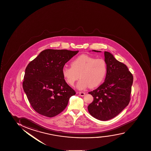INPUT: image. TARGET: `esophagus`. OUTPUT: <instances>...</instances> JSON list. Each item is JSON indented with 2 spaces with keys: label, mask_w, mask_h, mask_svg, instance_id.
Here are the masks:
<instances>
[{
  "label": "esophagus",
  "mask_w": 151,
  "mask_h": 151,
  "mask_svg": "<svg viewBox=\"0 0 151 151\" xmlns=\"http://www.w3.org/2000/svg\"><path fill=\"white\" fill-rule=\"evenodd\" d=\"M79 94H80V96L82 97L84 96L86 94L85 93L83 92H80L79 93Z\"/></svg>",
  "instance_id": "obj_1"
}]
</instances>
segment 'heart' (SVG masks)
I'll list each match as a JSON object with an SVG mask.
<instances>
[{
	"instance_id": "1",
	"label": "heart",
	"mask_w": 151,
	"mask_h": 151,
	"mask_svg": "<svg viewBox=\"0 0 151 151\" xmlns=\"http://www.w3.org/2000/svg\"><path fill=\"white\" fill-rule=\"evenodd\" d=\"M62 76L67 84L73 86L79 78L77 88L84 90L100 85L106 78L107 65L105 60L87 55H81L71 62V66L62 68Z\"/></svg>"
}]
</instances>
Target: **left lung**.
I'll return each mask as SVG.
<instances>
[{
  "label": "left lung",
  "mask_w": 151,
  "mask_h": 151,
  "mask_svg": "<svg viewBox=\"0 0 151 151\" xmlns=\"http://www.w3.org/2000/svg\"><path fill=\"white\" fill-rule=\"evenodd\" d=\"M104 57L107 65L106 79L99 87L89 92L94 100L88 106L90 114L101 121L114 118L128 105L133 81L125 64L108 52H104Z\"/></svg>",
  "instance_id": "8db88e82"
}]
</instances>
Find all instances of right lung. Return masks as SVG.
I'll return each mask as SVG.
<instances>
[{
	"label": "right lung",
	"mask_w": 151,
	"mask_h": 151,
	"mask_svg": "<svg viewBox=\"0 0 151 151\" xmlns=\"http://www.w3.org/2000/svg\"><path fill=\"white\" fill-rule=\"evenodd\" d=\"M78 51L47 49L26 67L23 88L31 106L40 114L53 117L65 109L76 93L66 83L62 70Z\"/></svg>",
	"instance_id": "obj_1"
}]
</instances>
